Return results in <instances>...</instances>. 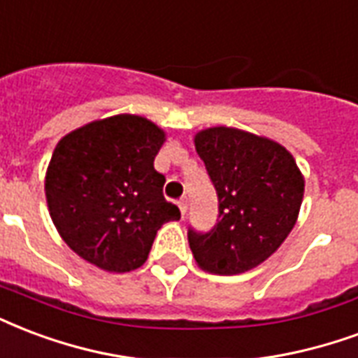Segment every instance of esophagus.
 <instances>
[{"instance_id": "esophagus-1", "label": "esophagus", "mask_w": 358, "mask_h": 358, "mask_svg": "<svg viewBox=\"0 0 358 358\" xmlns=\"http://www.w3.org/2000/svg\"><path fill=\"white\" fill-rule=\"evenodd\" d=\"M179 209H181L182 215H187V209H189V200H187V196H182V198H179Z\"/></svg>"}]
</instances>
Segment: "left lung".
<instances>
[{
	"instance_id": "1",
	"label": "left lung",
	"mask_w": 358,
	"mask_h": 358,
	"mask_svg": "<svg viewBox=\"0 0 358 358\" xmlns=\"http://www.w3.org/2000/svg\"><path fill=\"white\" fill-rule=\"evenodd\" d=\"M217 190L219 215L209 232L189 228L201 270L236 275L264 262L296 222L303 177L289 150L236 128H208L194 138Z\"/></svg>"
}]
</instances>
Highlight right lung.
<instances>
[{
  "label": "right lung",
  "mask_w": 358,
  "mask_h": 358,
  "mask_svg": "<svg viewBox=\"0 0 358 358\" xmlns=\"http://www.w3.org/2000/svg\"><path fill=\"white\" fill-rule=\"evenodd\" d=\"M164 131L136 115L96 120L56 145L45 192L67 245L107 271H130L149 257L164 222L181 219L155 169Z\"/></svg>",
  "instance_id": "1"
}]
</instances>
